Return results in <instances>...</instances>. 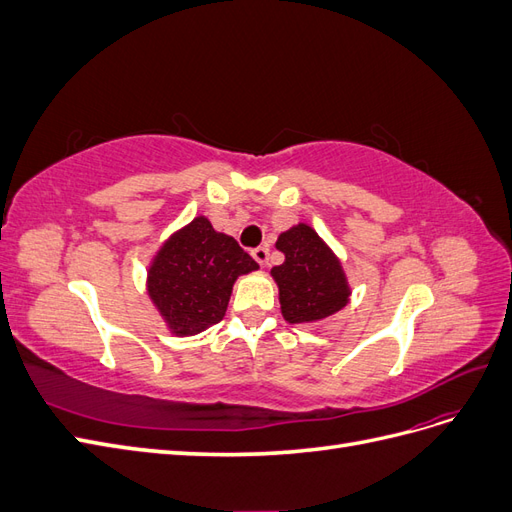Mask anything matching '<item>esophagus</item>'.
Segmentation results:
<instances>
[{
	"label": "esophagus",
	"mask_w": 512,
	"mask_h": 512,
	"mask_svg": "<svg viewBox=\"0 0 512 512\" xmlns=\"http://www.w3.org/2000/svg\"><path fill=\"white\" fill-rule=\"evenodd\" d=\"M252 256H254V260L258 262L260 267H265L267 262H269V247H267V245H258V247H254V250H252Z\"/></svg>",
	"instance_id": "34e87169"
}]
</instances>
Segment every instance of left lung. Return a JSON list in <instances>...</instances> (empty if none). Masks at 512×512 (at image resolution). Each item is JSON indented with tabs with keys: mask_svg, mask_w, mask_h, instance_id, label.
Listing matches in <instances>:
<instances>
[{
	"mask_svg": "<svg viewBox=\"0 0 512 512\" xmlns=\"http://www.w3.org/2000/svg\"><path fill=\"white\" fill-rule=\"evenodd\" d=\"M275 247L286 256L271 275L280 286L282 314L288 322H316L348 303L350 288L342 265L307 224L282 232Z\"/></svg>",
	"mask_w": 512,
	"mask_h": 512,
	"instance_id": "obj_1",
	"label": "left lung"
}]
</instances>
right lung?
Segmentation results:
<instances>
[{"instance_id":"right-lung-1","label":"right lung","mask_w":512,"mask_h":512,"mask_svg":"<svg viewBox=\"0 0 512 512\" xmlns=\"http://www.w3.org/2000/svg\"><path fill=\"white\" fill-rule=\"evenodd\" d=\"M256 269V260L235 239L213 230L207 218H196L164 243L147 288L173 333L194 335L224 318L232 284Z\"/></svg>"}]
</instances>
